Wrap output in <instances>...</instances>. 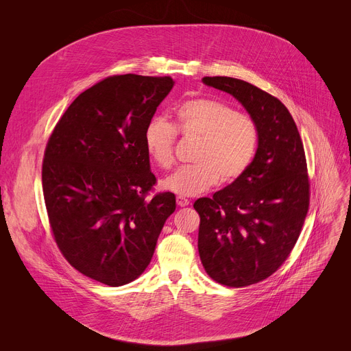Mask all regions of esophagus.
I'll return each mask as SVG.
<instances>
[{
	"mask_svg": "<svg viewBox=\"0 0 351 351\" xmlns=\"http://www.w3.org/2000/svg\"><path fill=\"white\" fill-rule=\"evenodd\" d=\"M176 203L179 207H186L190 204V202L187 199H184L183 196H176Z\"/></svg>",
	"mask_w": 351,
	"mask_h": 351,
	"instance_id": "obj_1",
	"label": "esophagus"
}]
</instances>
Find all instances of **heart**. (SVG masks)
I'll list each match as a JSON object with an SVG mask.
<instances>
[{
    "instance_id": "b5f03b06",
    "label": "heart",
    "mask_w": 351,
    "mask_h": 351,
    "mask_svg": "<svg viewBox=\"0 0 351 351\" xmlns=\"http://www.w3.org/2000/svg\"><path fill=\"white\" fill-rule=\"evenodd\" d=\"M176 132L199 138L193 154L196 164L182 167L162 183L165 190L186 197L204 193L221 178L224 182L239 178L250 165L259 138L258 127L247 114L221 101L189 99L175 109V127L159 116L145 125L144 147L158 168L172 167Z\"/></svg>"
}]
</instances>
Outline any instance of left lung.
Masks as SVG:
<instances>
[{
	"mask_svg": "<svg viewBox=\"0 0 351 351\" xmlns=\"http://www.w3.org/2000/svg\"><path fill=\"white\" fill-rule=\"evenodd\" d=\"M202 81L232 95L258 127L247 169L213 199L193 204L207 274L227 287H246L271 276L300 237L309 206L304 145L289 109L270 93L231 77Z\"/></svg>",
	"mask_w": 351,
	"mask_h": 351,
	"instance_id": "left-lung-1",
	"label": "left lung"
}]
</instances>
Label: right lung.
<instances>
[{
	"label": "right lung",
	"mask_w": 351,
	"mask_h": 351,
	"mask_svg": "<svg viewBox=\"0 0 351 351\" xmlns=\"http://www.w3.org/2000/svg\"><path fill=\"white\" fill-rule=\"evenodd\" d=\"M175 82L171 77H109L82 92L47 143L42 183L57 246L84 276L110 287L149 265L173 193L145 200L156 179L144 130Z\"/></svg>",
	"instance_id": "1"
}]
</instances>
